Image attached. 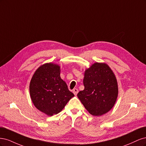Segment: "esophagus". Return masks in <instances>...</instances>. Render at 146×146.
I'll return each mask as SVG.
<instances>
[{
    "label": "esophagus",
    "instance_id": "34e87169",
    "mask_svg": "<svg viewBox=\"0 0 146 146\" xmlns=\"http://www.w3.org/2000/svg\"><path fill=\"white\" fill-rule=\"evenodd\" d=\"M78 92V89H77V88H74V89L73 90V93H74L75 95H77Z\"/></svg>",
    "mask_w": 146,
    "mask_h": 146
}]
</instances>
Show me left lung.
<instances>
[{"mask_svg":"<svg viewBox=\"0 0 146 146\" xmlns=\"http://www.w3.org/2000/svg\"><path fill=\"white\" fill-rule=\"evenodd\" d=\"M83 85L85 89L77 96L91 114L102 116L113 108L118 88L116 77L107 64L96 63L86 69Z\"/></svg>","mask_w":146,"mask_h":146,"instance_id":"obj_1","label":"left lung"}]
</instances>
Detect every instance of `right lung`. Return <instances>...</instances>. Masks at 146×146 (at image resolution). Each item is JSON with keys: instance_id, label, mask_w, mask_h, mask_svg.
<instances>
[{"instance_id": "obj_1", "label": "right lung", "mask_w": 146, "mask_h": 146, "mask_svg": "<svg viewBox=\"0 0 146 146\" xmlns=\"http://www.w3.org/2000/svg\"><path fill=\"white\" fill-rule=\"evenodd\" d=\"M30 94L36 108L48 116L59 113L74 96L60 77V66L53 63L36 70L30 81Z\"/></svg>"}]
</instances>
